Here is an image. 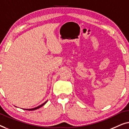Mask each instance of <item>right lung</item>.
Returning a JSON list of instances; mask_svg holds the SVG:
<instances>
[{"instance_id": "right-lung-1", "label": "right lung", "mask_w": 129, "mask_h": 129, "mask_svg": "<svg viewBox=\"0 0 129 129\" xmlns=\"http://www.w3.org/2000/svg\"><path fill=\"white\" fill-rule=\"evenodd\" d=\"M47 101H46L44 103H43V104L40 105V106H39L36 107V108H32V109H24V110H36V109H39L40 108H41V107H42V106H43V105L46 104V103H47Z\"/></svg>"}]
</instances>
